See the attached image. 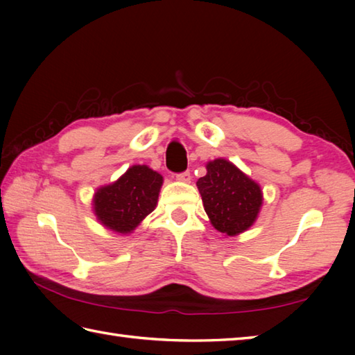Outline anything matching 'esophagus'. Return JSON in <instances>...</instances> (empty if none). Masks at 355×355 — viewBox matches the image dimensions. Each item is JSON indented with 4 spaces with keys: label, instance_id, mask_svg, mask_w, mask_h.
I'll list each match as a JSON object with an SVG mask.
<instances>
[{
    "label": "esophagus",
    "instance_id": "obj_1",
    "mask_svg": "<svg viewBox=\"0 0 355 355\" xmlns=\"http://www.w3.org/2000/svg\"><path fill=\"white\" fill-rule=\"evenodd\" d=\"M177 180H178L180 183H191V180H192L191 172H183V173H178V175H177Z\"/></svg>",
    "mask_w": 355,
    "mask_h": 355
}]
</instances>
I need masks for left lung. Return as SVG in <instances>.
Masks as SVG:
<instances>
[{
	"label": "left lung",
	"instance_id": "obj_1",
	"mask_svg": "<svg viewBox=\"0 0 355 355\" xmlns=\"http://www.w3.org/2000/svg\"><path fill=\"white\" fill-rule=\"evenodd\" d=\"M197 186L210 224L224 236H236L252 227L261 212L263 193L259 183L225 158L206 164Z\"/></svg>",
	"mask_w": 355,
	"mask_h": 355
}]
</instances>
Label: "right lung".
<instances>
[{
  "instance_id": "right-lung-1",
  "label": "right lung",
  "mask_w": 355,
  "mask_h": 355,
  "mask_svg": "<svg viewBox=\"0 0 355 355\" xmlns=\"http://www.w3.org/2000/svg\"><path fill=\"white\" fill-rule=\"evenodd\" d=\"M163 177L146 164H132L116 182L97 187L93 214L105 229L131 235L157 207Z\"/></svg>"
}]
</instances>
